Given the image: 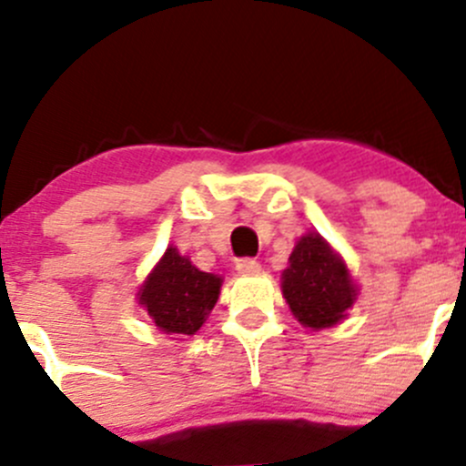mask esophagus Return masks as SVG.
<instances>
[{"label":"esophagus","instance_id":"esophagus-1","mask_svg":"<svg viewBox=\"0 0 466 466\" xmlns=\"http://www.w3.org/2000/svg\"><path fill=\"white\" fill-rule=\"evenodd\" d=\"M259 268H262V264H259L258 259H251V258H244V259H238V262H235V271L242 273V275H253V273H258Z\"/></svg>","mask_w":466,"mask_h":466}]
</instances>
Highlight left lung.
<instances>
[{"mask_svg": "<svg viewBox=\"0 0 466 466\" xmlns=\"http://www.w3.org/2000/svg\"><path fill=\"white\" fill-rule=\"evenodd\" d=\"M282 293L298 322L318 331L347 318L358 287L327 239L307 233L298 239L282 271Z\"/></svg>", "mask_w": 466, "mask_h": 466, "instance_id": "1", "label": "left lung"}]
</instances>
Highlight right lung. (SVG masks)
<instances>
[{
	"label": "right lung",
	"mask_w": 466,
	"mask_h": 466,
	"mask_svg": "<svg viewBox=\"0 0 466 466\" xmlns=\"http://www.w3.org/2000/svg\"><path fill=\"white\" fill-rule=\"evenodd\" d=\"M219 287L222 278L199 271L187 255L168 247L137 295L159 331L195 335L213 311Z\"/></svg>",
	"instance_id": "1"
}]
</instances>
